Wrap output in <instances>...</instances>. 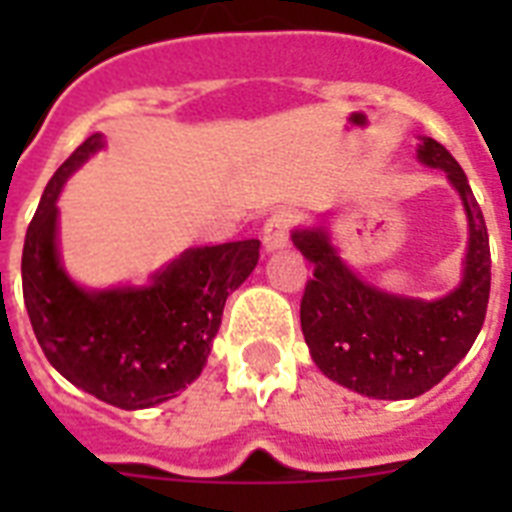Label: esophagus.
Returning a JSON list of instances; mask_svg holds the SVG:
<instances>
[{"mask_svg": "<svg viewBox=\"0 0 512 512\" xmlns=\"http://www.w3.org/2000/svg\"><path fill=\"white\" fill-rule=\"evenodd\" d=\"M289 231H292V215H287V212H273L263 225V247L268 252L287 247Z\"/></svg>", "mask_w": 512, "mask_h": 512, "instance_id": "obj_1", "label": "esophagus"}]
</instances>
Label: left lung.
<instances>
[{
  "label": "left lung",
  "mask_w": 512,
  "mask_h": 512,
  "mask_svg": "<svg viewBox=\"0 0 512 512\" xmlns=\"http://www.w3.org/2000/svg\"><path fill=\"white\" fill-rule=\"evenodd\" d=\"M417 154L446 172L468 212L465 279L454 292L436 303L385 295L342 263L321 228L292 233L313 265L300 300V327L313 361L329 380L369 398H414L438 385L476 342L489 305V233L468 177L438 140L425 138Z\"/></svg>",
  "instance_id": "1"
}]
</instances>
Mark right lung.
<instances>
[{
  "mask_svg": "<svg viewBox=\"0 0 512 512\" xmlns=\"http://www.w3.org/2000/svg\"><path fill=\"white\" fill-rule=\"evenodd\" d=\"M103 148L90 135L50 177L23 244V300L44 356L76 388L119 409L175 398L201 374L225 297L255 271L260 241H228L180 255L143 289L84 292L58 263V193Z\"/></svg>",
  "mask_w": 512,
  "mask_h": 512,
  "instance_id": "add662e5",
  "label": "right lung"
}]
</instances>
